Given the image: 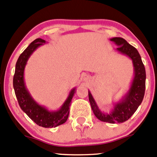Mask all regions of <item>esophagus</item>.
<instances>
[{
  "instance_id": "obj_1",
  "label": "esophagus",
  "mask_w": 157,
  "mask_h": 157,
  "mask_svg": "<svg viewBox=\"0 0 157 157\" xmlns=\"http://www.w3.org/2000/svg\"><path fill=\"white\" fill-rule=\"evenodd\" d=\"M88 79H89V77H88L87 75H84V76H83V80L85 81H86V80H88Z\"/></svg>"
}]
</instances>
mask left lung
<instances>
[{"label": "left lung", "mask_w": 157, "mask_h": 157, "mask_svg": "<svg viewBox=\"0 0 157 157\" xmlns=\"http://www.w3.org/2000/svg\"><path fill=\"white\" fill-rule=\"evenodd\" d=\"M110 40L118 46L117 51L119 53L127 56L132 60L134 77L129 85L128 89L121 98L112 102L113 106L109 113L100 110L89 90V99L91 109L98 120L109 123H122L127 121L142 103L145 95L146 74L141 57L136 48L122 37H112Z\"/></svg>", "instance_id": "left-lung-1"}]
</instances>
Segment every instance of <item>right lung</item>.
I'll use <instances>...</instances> for the list:
<instances>
[{
	"mask_svg": "<svg viewBox=\"0 0 157 157\" xmlns=\"http://www.w3.org/2000/svg\"><path fill=\"white\" fill-rule=\"evenodd\" d=\"M46 44V40L37 38L29 45L20 55L15 65V75L13 77V87L19 105L32 120L37 125L44 128H55L65 123L69 114V106L75 93L76 88H73L68 97L60 109L48 110L46 106L40 105L29 91L24 80L25 67L30 56L40 46Z\"/></svg>",
	"mask_w": 157,
	"mask_h": 157,
	"instance_id": "1",
	"label": "right lung"
}]
</instances>
